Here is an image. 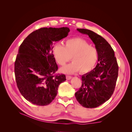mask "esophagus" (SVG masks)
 <instances>
[{"mask_svg":"<svg viewBox=\"0 0 132 132\" xmlns=\"http://www.w3.org/2000/svg\"><path fill=\"white\" fill-rule=\"evenodd\" d=\"M71 78H72V77H71V76H68V75H67V76H66V79H67V80H70Z\"/></svg>","mask_w":132,"mask_h":132,"instance_id":"esophagus-1","label":"esophagus"}]
</instances>
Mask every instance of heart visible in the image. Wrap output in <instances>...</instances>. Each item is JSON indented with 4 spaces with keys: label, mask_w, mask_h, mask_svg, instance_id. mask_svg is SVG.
Returning <instances> with one entry per match:
<instances>
[{
    "label": "heart",
    "mask_w": 132,
    "mask_h": 132,
    "mask_svg": "<svg viewBox=\"0 0 132 132\" xmlns=\"http://www.w3.org/2000/svg\"><path fill=\"white\" fill-rule=\"evenodd\" d=\"M53 53L55 61L60 65H64L71 57L73 62L61 69L62 73L68 74L79 71L81 74L90 72L95 67L98 59L97 50L80 38L68 39L64 46L56 45L53 48Z\"/></svg>",
    "instance_id": "1"
}]
</instances>
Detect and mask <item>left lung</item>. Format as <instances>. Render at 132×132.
I'll use <instances>...</instances> for the list:
<instances>
[{
  "label": "left lung",
  "instance_id": "obj_1",
  "mask_svg": "<svg viewBox=\"0 0 132 132\" xmlns=\"http://www.w3.org/2000/svg\"><path fill=\"white\" fill-rule=\"evenodd\" d=\"M77 30L89 36L95 44L98 62L94 69L81 76L82 85L75 96L82 106L95 108L109 100L113 94L118 77V66L114 51L105 39L89 30Z\"/></svg>",
  "mask_w": 132,
  "mask_h": 132
}]
</instances>
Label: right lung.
I'll list each match as a JSON object with an SVG mask.
<instances>
[{
  "label": "right lung",
  "mask_w": 132,
  "mask_h": 132,
  "mask_svg": "<svg viewBox=\"0 0 132 132\" xmlns=\"http://www.w3.org/2000/svg\"><path fill=\"white\" fill-rule=\"evenodd\" d=\"M69 31L67 27L41 28L28 36L19 47L15 62L16 81L23 97L34 105H49L60 84L66 80L64 74L53 75L58 65L53 48Z\"/></svg>",
  "instance_id": "right-lung-1"
}]
</instances>
